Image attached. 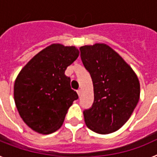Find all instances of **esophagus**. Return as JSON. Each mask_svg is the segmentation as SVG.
Segmentation results:
<instances>
[{"instance_id": "obj_1", "label": "esophagus", "mask_w": 157, "mask_h": 157, "mask_svg": "<svg viewBox=\"0 0 157 157\" xmlns=\"http://www.w3.org/2000/svg\"><path fill=\"white\" fill-rule=\"evenodd\" d=\"M77 93H78V96H80V95H81L82 90H80V89H78V90H77Z\"/></svg>"}]
</instances>
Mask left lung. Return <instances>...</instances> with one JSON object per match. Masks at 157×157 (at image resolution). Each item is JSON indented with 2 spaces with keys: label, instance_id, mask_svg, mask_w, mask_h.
I'll use <instances>...</instances> for the list:
<instances>
[{
  "label": "left lung",
  "instance_id": "8db88e82",
  "mask_svg": "<svg viewBox=\"0 0 157 157\" xmlns=\"http://www.w3.org/2000/svg\"><path fill=\"white\" fill-rule=\"evenodd\" d=\"M85 68L91 76L94 101L83 112L88 128L98 134L115 132L129 120L140 96L138 78L132 68L105 44L79 48Z\"/></svg>",
  "mask_w": 157,
  "mask_h": 157
}]
</instances>
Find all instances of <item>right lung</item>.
<instances>
[{
    "instance_id": "obj_1",
    "label": "right lung",
    "mask_w": 157,
    "mask_h": 157,
    "mask_svg": "<svg viewBox=\"0 0 157 157\" xmlns=\"http://www.w3.org/2000/svg\"><path fill=\"white\" fill-rule=\"evenodd\" d=\"M74 46L53 44L37 53L19 72L14 99L24 123L40 134L61 127L69 107L78 98L65 70L78 56Z\"/></svg>"
}]
</instances>
